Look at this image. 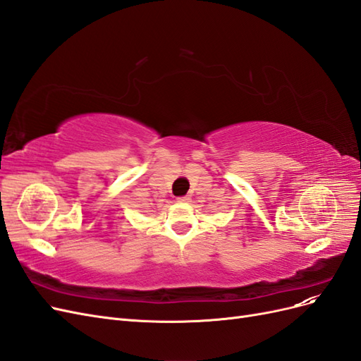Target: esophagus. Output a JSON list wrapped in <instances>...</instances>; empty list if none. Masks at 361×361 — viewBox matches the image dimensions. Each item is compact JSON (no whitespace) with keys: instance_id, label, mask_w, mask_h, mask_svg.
<instances>
[{"instance_id":"esophagus-1","label":"esophagus","mask_w":361,"mask_h":361,"mask_svg":"<svg viewBox=\"0 0 361 361\" xmlns=\"http://www.w3.org/2000/svg\"><path fill=\"white\" fill-rule=\"evenodd\" d=\"M176 200L182 202V203H187V202H190V197H188V195H182V197H178Z\"/></svg>"}]
</instances>
